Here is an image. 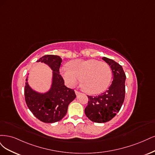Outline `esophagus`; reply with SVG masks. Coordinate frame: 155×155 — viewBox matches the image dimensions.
<instances>
[{"label": "esophagus", "instance_id": "obj_1", "mask_svg": "<svg viewBox=\"0 0 155 155\" xmlns=\"http://www.w3.org/2000/svg\"><path fill=\"white\" fill-rule=\"evenodd\" d=\"M75 93H76L77 95H78V94H81V92H79V91H77V90H75Z\"/></svg>", "mask_w": 155, "mask_h": 155}]
</instances>
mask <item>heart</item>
<instances>
[{
  "label": "heart",
  "mask_w": 155,
  "mask_h": 155,
  "mask_svg": "<svg viewBox=\"0 0 155 155\" xmlns=\"http://www.w3.org/2000/svg\"><path fill=\"white\" fill-rule=\"evenodd\" d=\"M61 73L69 86H74L81 79L84 91L91 94L104 91L112 78L109 65L95 59L74 60L69 63L68 67H63Z\"/></svg>",
  "instance_id": "b5f03b06"
}]
</instances>
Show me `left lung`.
<instances>
[{"label":"left lung","mask_w":155,"mask_h":155,"mask_svg":"<svg viewBox=\"0 0 155 155\" xmlns=\"http://www.w3.org/2000/svg\"><path fill=\"white\" fill-rule=\"evenodd\" d=\"M113 72V81L109 89L96 97L87 96L88 103L85 114L90 120L104 123L115 117L120 109L125 98V81L126 76L122 66L112 59L103 57Z\"/></svg>","instance_id":"1"}]
</instances>
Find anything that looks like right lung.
Instances as JSON below:
<instances>
[{
	"mask_svg": "<svg viewBox=\"0 0 155 155\" xmlns=\"http://www.w3.org/2000/svg\"><path fill=\"white\" fill-rule=\"evenodd\" d=\"M37 62L46 64L52 69V86L48 93L41 94L32 90L26 82L25 101L29 110L39 120L45 123L56 122L66 115L69 104L75 98L76 94L73 89L65 86L64 79L60 74L61 57L48 54L40 58Z\"/></svg>",
	"mask_w": 155,
	"mask_h": 155,
	"instance_id": "1",
	"label": "right lung"
}]
</instances>
